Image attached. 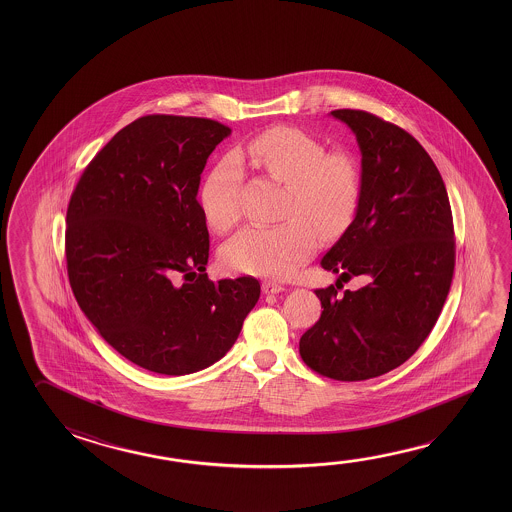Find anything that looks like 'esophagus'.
<instances>
[{"mask_svg":"<svg viewBox=\"0 0 512 512\" xmlns=\"http://www.w3.org/2000/svg\"><path fill=\"white\" fill-rule=\"evenodd\" d=\"M262 291L266 294H277L280 293V291H284V285L268 280V282H264V284H262Z\"/></svg>","mask_w":512,"mask_h":512,"instance_id":"esophagus-1","label":"esophagus"}]
</instances>
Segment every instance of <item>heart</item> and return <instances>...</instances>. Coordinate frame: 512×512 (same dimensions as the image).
Wrapping results in <instances>:
<instances>
[{
    "instance_id": "obj_1",
    "label": "heart",
    "mask_w": 512,
    "mask_h": 512,
    "mask_svg": "<svg viewBox=\"0 0 512 512\" xmlns=\"http://www.w3.org/2000/svg\"><path fill=\"white\" fill-rule=\"evenodd\" d=\"M246 157L264 175L285 184L278 225H250L230 239L221 259L232 271L284 278L316 252L319 234L337 237L352 225L361 202V171L350 151H327L312 135L275 126L255 135ZM241 162L228 153L212 168L200 191L210 227L227 232L241 218Z\"/></svg>"
}]
</instances>
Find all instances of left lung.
Masks as SVG:
<instances>
[{
  "label": "left lung",
  "instance_id": "obj_1",
  "mask_svg": "<svg viewBox=\"0 0 512 512\" xmlns=\"http://www.w3.org/2000/svg\"><path fill=\"white\" fill-rule=\"evenodd\" d=\"M361 148V202L321 266L357 292L316 289L321 318L300 339L303 362L323 377L357 382L398 368L436 325L452 284L455 239L443 178L400 126L364 110L330 112Z\"/></svg>",
  "mask_w": 512,
  "mask_h": 512
}]
</instances>
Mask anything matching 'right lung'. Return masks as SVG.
<instances>
[{
  "mask_svg": "<svg viewBox=\"0 0 512 512\" xmlns=\"http://www.w3.org/2000/svg\"><path fill=\"white\" fill-rule=\"evenodd\" d=\"M230 128L153 114L110 139L80 176L66 216L76 302L125 359L160 375L209 368L259 300L257 278L212 282L196 200L210 153Z\"/></svg>",
  "mask_w": 512,
  "mask_h": 512,
  "instance_id": "1",
  "label": "right lung"
}]
</instances>
